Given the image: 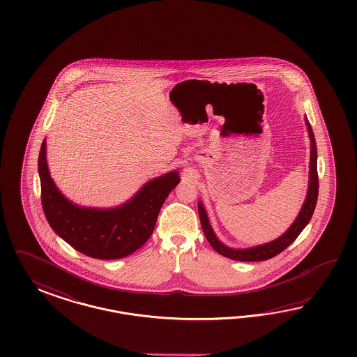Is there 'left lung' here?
Masks as SVG:
<instances>
[{
  "mask_svg": "<svg viewBox=\"0 0 357 357\" xmlns=\"http://www.w3.org/2000/svg\"><path fill=\"white\" fill-rule=\"evenodd\" d=\"M305 121H306V127H307L309 137H310V151H310V173H309L307 195H306L305 203H303L298 216L281 237L272 241V242L255 246V248H250V249H231V248L225 246L216 237L215 231L212 230V227L209 224L206 209L199 202L197 209H199V217H200L203 231L206 234L208 242L211 243V246L216 250L218 254L227 257L229 259L239 260V261H260V260L271 259V258L276 257L278 254H280L281 251L287 249L293 241L300 236V233L303 231L305 227L309 224L310 218L313 216L315 206H317L319 183H318V172H317V145H315L313 130H312L310 123L307 121V118H305Z\"/></svg>",
  "mask_w": 357,
  "mask_h": 357,
  "instance_id": "8db88e82",
  "label": "left lung"
}]
</instances>
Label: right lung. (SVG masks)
Segmentation results:
<instances>
[{"label":"right lung","instance_id":"add662e5","mask_svg":"<svg viewBox=\"0 0 357 357\" xmlns=\"http://www.w3.org/2000/svg\"><path fill=\"white\" fill-rule=\"evenodd\" d=\"M45 149L44 139L38 170L45 218L59 237L96 259H120L140 249L154 230L163 202L181 181L174 170L151 179L130 200L116 208L79 206L56 187L48 172Z\"/></svg>","mask_w":357,"mask_h":357}]
</instances>
